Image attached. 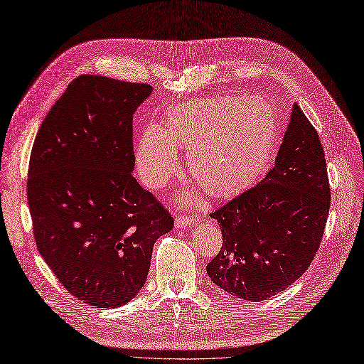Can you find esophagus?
Returning a JSON list of instances; mask_svg holds the SVG:
<instances>
[{
    "label": "esophagus",
    "instance_id": "1",
    "mask_svg": "<svg viewBox=\"0 0 364 364\" xmlns=\"http://www.w3.org/2000/svg\"><path fill=\"white\" fill-rule=\"evenodd\" d=\"M196 219L193 218H187V216H178L175 218V228H178V230H183V228H189L192 225H195Z\"/></svg>",
    "mask_w": 364,
    "mask_h": 364
}]
</instances>
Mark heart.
Here are the masks:
<instances>
[{"label":"heart","instance_id":"b5f03b06","mask_svg":"<svg viewBox=\"0 0 364 364\" xmlns=\"http://www.w3.org/2000/svg\"><path fill=\"white\" fill-rule=\"evenodd\" d=\"M279 136L276 107L238 94L195 99L171 107L164 126H148L138 138L134 164L151 189L177 172V148H187L191 177L216 198L243 192L270 165ZM186 200H198L196 191Z\"/></svg>","mask_w":364,"mask_h":364}]
</instances>
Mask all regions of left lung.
<instances>
[{
	"mask_svg": "<svg viewBox=\"0 0 364 364\" xmlns=\"http://www.w3.org/2000/svg\"><path fill=\"white\" fill-rule=\"evenodd\" d=\"M328 210L324 148L294 103L274 166L257 186L210 214L219 222L223 245L207 274L241 300L277 295L311 265Z\"/></svg>",
	"mask_w": 364,
	"mask_h": 364,
	"instance_id": "obj_1",
	"label": "left lung"
}]
</instances>
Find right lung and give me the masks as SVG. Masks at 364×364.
<instances>
[{"label":"right lung","mask_w":364,"mask_h":364,"mask_svg":"<svg viewBox=\"0 0 364 364\" xmlns=\"http://www.w3.org/2000/svg\"><path fill=\"white\" fill-rule=\"evenodd\" d=\"M153 87L82 75L40 126L28 168L37 249L60 284L112 309L142 289L173 219L133 177V114Z\"/></svg>","instance_id":"add662e5"}]
</instances>
